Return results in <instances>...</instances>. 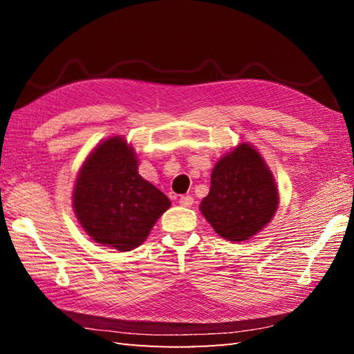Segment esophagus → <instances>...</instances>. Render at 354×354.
Segmentation results:
<instances>
[{"label":"esophagus","mask_w":354,"mask_h":354,"mask_svg":"<svg viewBox=\"0 0 354 354\" xmlns=\"http://www.w3.org/2000/svg\"><path fill=\"white\" fill-rule=\"evenodd\" d=\"M179 204H181L183 207H192L193 205V198L189 196V194H184V196L179 198Z\"/></svg>","instance_id":"1"}]
</instances>
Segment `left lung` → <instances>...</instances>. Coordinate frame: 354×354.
Instances as JSON below:
<instances>
[{"label": "left lung", "instance_id": "left-lung-1", "mask_svg": "<svg viewBox=\"0 0 354 354\" xmlns=\"http://www.w3.org/2000/svg\"><path fill=\"white\" fill-rule=\"evenodd\" d=\"M278 190L263 156L248 142L223 155L212 171L201 213L221 237L243 242L272 221Z\"/></svg>", "mask_w": 354, "mask_h": 354}]
</instances>
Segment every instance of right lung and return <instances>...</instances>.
Returning <instances> with one entry per match:
<instances>
[{
    "instance_id": "1",
    "label": "right lung",
    "mask_w": 354,
    "mask_h": 354,
    "mask_svg": "<svg viewBox=\"0 0 354 354\" xmlns=\"http://www.w3.org/2000/svg\"><path fill=\"white\" fill-rule=\"evenodd\" d=\"M73 207L95 243L124 252L145 242L170 201L140 175L132 146L123 137H111L80 167Z\"/></svg>"
}]
</instances>
